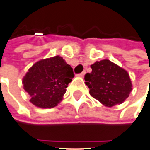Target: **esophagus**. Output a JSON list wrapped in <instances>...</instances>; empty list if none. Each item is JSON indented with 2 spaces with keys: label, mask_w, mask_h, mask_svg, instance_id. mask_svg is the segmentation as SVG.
I'll list each match as a JSON object with an SVG mask.
<instances>
[{
  "label": "esophagus",
  "mask_w": 150,
  "mask_h": 150,
  "mask_svg": "<svg viewBox=\"0 0 150 150\" xmlns=\"http://www.w3.org/2000/svg\"><path fill=\"white\" fill-rule=\"evenodd\" d=\"M85 73H86V71H83V72H82V73H79V74H78V75H77V76H78V77H84V75H85Z\"/></svg>",
  "instance_id": "34e87169"
}]
</instances>
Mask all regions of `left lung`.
I'll list each match as a JSON object with an SVG mask.
<instances>
[{
    "mask_svg": "<svg viewBox=\"0 0 150 150\" xmlns=\"http://www.w3.org/2000/svg\"><path fill=\"white\" fill-rule=\"evenodd\" d=\"M91 68L92 72L85 75L90 95L107 107L124 102L132 90L128 73L108 59L96 61Z\"/></svg>",
    "mask_w": 150,
    "mask_h": 150,
    "instance_id": "obj_1",
    "label": "left lung"
}]
</instances>
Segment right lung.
<instances>
[{
  "mask_svg": "<svg viewBox=\"0 0 150 150\" xmlns=\"http://www.w3.org/2000/svg\"><path fill=\"white\" fill-rule=\"evenodd\" d=\"M73 77L71 66L57 55L35 63L23 78V89L31 96L33 105L51 108L63 100Z\"/></svg>",
  "mask_w": 150,
  "mask_h": 150,
  "instance_id": "1",
  "label": "right lung"
}]
</instances>
